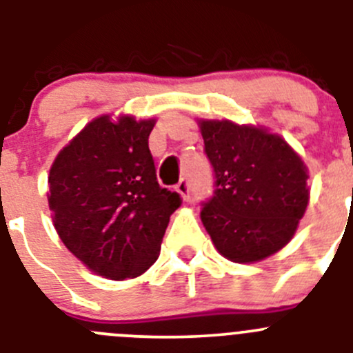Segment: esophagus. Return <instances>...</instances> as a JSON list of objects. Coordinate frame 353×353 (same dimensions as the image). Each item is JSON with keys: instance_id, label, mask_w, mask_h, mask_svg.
<instances>
[{"instance_id": "34e87169", "label": "esophagus", "mask_w": 353, "mask_h": 353, "mask_svg": "<svg viewBox=\"0 0 353 353\" xmlns=\"http://www.w3.org/2000/svg\"><path fill=\"white\" fill-rule=\"evenodd\" d=\"M176 190H177V193H179V195L183 196V200H190V196H192V190H190V183H188L186 179H181L179 183L176 184Z\"/></svg>"}]
</instances>
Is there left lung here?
<instances>
[{
	"label": "left lung",
	"instance_id": "obj_1",
	"mask_svg": "<svg viewBox=\"0 0 353 353\" xmlns=\"http://www.w3.org/2000/svg\"><path fill=\"white\" fill-rule=\"evenodd\" d=\"M214 172L202 223L235 263L275 254L292 239L308 205L306 167L281 136L228 120L200 121Z\"/></svg>",
	"mask_w": 353,
	"mask_h": 353
}]
</instances>
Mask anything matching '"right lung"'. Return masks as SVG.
<instances>
[{
	"instance_id": "1",
	"label": "right lung",
	"mask_w": 353,
	"mask_h": 353,
	"mask_svg": "<svg viewBox=\"0 0 353 353\" xmlns=\"http://www.w3.org/2000/svg\"><path fill=\"white\" fill-rule=\"evenodd\" d=\"M154 120L95 118L55 158L48 205L59 236L99 275L123 281L158 259L181 195L160 186L148 139Z\"/></svg>"
}]
</instances>
